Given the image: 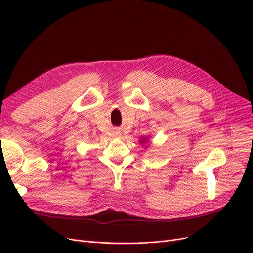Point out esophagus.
Wrapping results in <instances>:
<instances>
[{
	"instance_id": "esophagus-1",
	"label": "esophagus",
	"mask_w": 253,
	"mask_h": 253,
	"mask_svg": "<svg viewBox=\"0 0 253 253\" xmlns=\"http://www.w3.org/2000/svg\"><path fill=\"white\" fill-rule=\"evenodd\" d=\"M114 136H115V137H118V138H119V137L121 136V134H120L119 132H116V133H115V134H114Z\"/></svg>"
}]
</instances>
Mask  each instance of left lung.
Masks as SVG:
<instances>
[{
    "mask_svg": "<svg viewBox=\"0 0 253 253\" xmlns=\"http://www.w3.org/2000/svg\"><path fill=\"white\" fill-rule=\"evenodd\" d=\"M148 140H149V136H147V137H140V143H145V142H148Z\"/></svg>",
    "mask_w": 253,
    "mask_h": 253,
    "instance_id": "obj_1",
    "label": "left lung"
}]
</instances>
